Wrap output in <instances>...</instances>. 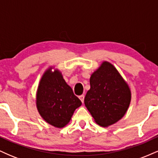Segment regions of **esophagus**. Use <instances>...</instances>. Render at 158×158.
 <instances>
[{
  "label": "esophagus",
  "mask_w": 158,
  "mask_h": 158,
  "mask_svg": "<svg viewBox=\"0 0 158 158\" xmlns=\"http://www.w3.org/2000/svg\"><path fill=\"white\" fill-rule=\"evenodd\" d=\"M79 99H80V100L81 101V102H84V99H85V96L84 95H80L79 97Z\"/></svg>",
  "instance_id": "obj_1"
}]
</instances>
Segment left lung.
<instances>
[{
    "mask_svg": "<svg viewBox=\"0 0 158 158\" xmlns=\"http://www.w3.org/2000/svg\"><path fill=\"white\" fill-rule=\"evenodd\" d=\"M85 105L96 123L106 127L117 123L126 114L131 102V91L120 74L105 61L92 74Z\"/></svg>",
    "mask_w": 158,
    "mask_h": 158,
    "instance_id": "obj_1",
    "label": "left lung"
}]
</instances>
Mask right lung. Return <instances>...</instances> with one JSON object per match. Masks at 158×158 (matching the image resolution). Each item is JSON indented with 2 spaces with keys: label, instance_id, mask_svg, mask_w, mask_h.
Here are the masks:
<instances>
[{
  "label": "right lung",
  "instance_id": "add662e5",
  "mask_svg": "<svg viewBox=\"0 0 158 158\" xmlns=\"http://www.w3.org/2000/svg\"><path fill=\"white\" fill-rule=\"evenodd\" d=\"M37 108L43 119L52 126L62 128L69 123L74 110L81 105L60 72H45L37 92Z\"/></svg>",
  "mask_w": 158,
  "mask_h": 158
}]
</instances>
